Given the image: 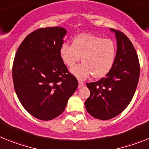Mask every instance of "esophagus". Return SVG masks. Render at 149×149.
<instances>
[{
    "label": "esophagus",
    "instance_id": "1",
    "mask_svg": "<svg viewBox=\"0 0 149 149\" xmlns=\"http://www.w3.org/2000/svg\"><path fill=\"white\" fill-rule=\"evenodd\" d=\"M84 86V83L82 82H81V81H79V86H78V88H80L81 87H82V86Z\"/></svg>",
    "mask_w": 149,
    "mask_h": 149
}]
</instances>
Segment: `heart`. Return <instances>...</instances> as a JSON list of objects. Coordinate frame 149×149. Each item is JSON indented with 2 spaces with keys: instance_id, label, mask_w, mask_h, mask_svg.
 Returning a JSON list of instances; mask_svg holds the SVG:
<instances>
[{
  "instance_id": "1",
  "label": "heart",
  "mask_w": 149,
  "mask_h": 149,
  "mask_svg": "<svg viewBox=\"0 0 149 149\" xmlns=\"http://www.w3.org/2000/svg\"><path fill=\"white\" fill-rule=\"evenodd\" d=\"M116 51V45L111 39L85 33L72 38V45L63 43L60 47V56L69 67L82 58L84 62L71 69V72L83 80L92 74L95 78L106 76L113 67Z\"/></svg>"
}]
</instances>
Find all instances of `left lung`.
<instances>
[{
    "mask_svg": "<svg viewBox=\"0 0 149 149\" xmlns=\"http://www.w3.org/2000/svg\"><path fill=\"white\" fill-rule=\"evenodd\" d=\"M115 33L117 50L113 67L105 77L87 83L90 96L85 102L86 111L99 120H110L130 103L138 85L140 67L132 42L122 32Z\"/></svg>",
    "mask_w": 149,
    "mask_h": 149,
    "instance_id": "8db88e82",
    "label": "left lung"
}]
</instances>
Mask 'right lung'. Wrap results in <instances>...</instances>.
Instances as JSON below:
<instances>
[{"label":"right lung","instance_id":"obj_1","mask_svg":"<svg viewBox=\"0 0 149 149\" xmlns=\"http://www.w3.org/2000/svg\"><path fill=\"white\" fill-rule=\"evenodd\" d=\"M67 30L47 27L22 41L15 55L13 80L22 107L33 117L50 120L63 113L78 86L60 56Z\"/></svg>","mask_w":149,"mask_h":149}]
</instances>
